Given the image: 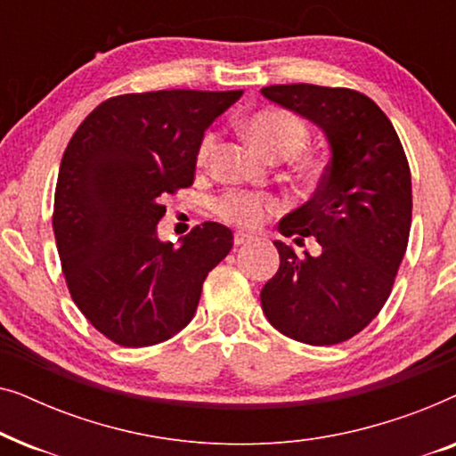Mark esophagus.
I'll list each match as a JSON object with an SVG mask.
<instances>
[{
    "label": "esophagus",
    "instance_id": "1",
    "mask_svg": "<svg viewBox=\"0 0 456 456\" xmlns=\"http://www.w3.org/2000/svg\"><path fill=\"white\" fill-rule=\"evenodd\" d=\"M253 240L251 234H245V232H236L234 234V245L240 247V245H248V242Z\"/></svg>",
    "mask_w": 456,
    "mask_h": 456
}]
</instances>
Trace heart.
<instances>
[{
	"label": "heart",
	"instance_id": "b5f03b06",
	"mask_svg": "<svg viewBox=\"0 0 456 456\" xmlns=\"http://www.w3.org/2000/svg\"><path fill=\"white\" fill-rule=\"evenodd\" d=\"M245 133L261 153L276 161L297 158L309 141V130L301 118L280 108H265L248 116ZM216 142V133L203 136L197 151L199 164H205L211 158ZM298 167L305 174L315 172V164L311 159H298ZM278 209L280 201L276 197L253 191H230L214 201L216 216L239 228H257Z\"/></svg>",
	"mask_w": 456,
	"mask_h": 456
}]
</instances>
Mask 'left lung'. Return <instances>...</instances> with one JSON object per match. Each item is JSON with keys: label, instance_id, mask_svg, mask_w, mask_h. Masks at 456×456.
<instances>
[{"label": "left lung", "instance_id": "1", "mask_svg": "<svg viewBox=\"0 0 456 456\" xmlns=\"http://www.w3.org/2000/svg\"><path fill=\"white\" fill-rule=\"evenodd\" d=\"M264 97L315 122L330 164L311 201L280 220L284 236H315L305 257L276 240L280 267L261 290L270 323L305 345H338L388 301L411 230V170L388 116L345 86L273 85Z\"/></svg>", "mask_w": 456, "mask_h": 456}]
</instances>
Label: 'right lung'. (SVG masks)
<instances>
[{"label": "right lung", "mask_w": 456, "mask_h": 456, "mask_svg": "<svg viewBox=\"0 0 456 456\" xmlns=\"http://www.w3.org/2000/svg\"><path fill=\"white\" fill-rule=\"evenodd\" d=\"M242 91L126 93L99 103L68 142L53 234L72 301L105 338L151 346L195 315L232 230L195 226L183 245L158 239L164 199L195 180L205 128Z\"/></svg>", "instance_id": "1"}]
</instances>
